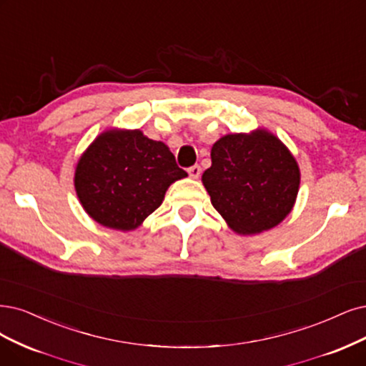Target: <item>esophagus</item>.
<instances>
[{
  "label": "esophagus",
  "instance_id": "34e87169",
  "mask_svg": "<svg viewBox=\"0 0 366 366\" xmlns=\"http://www.w3.org/2000/svg\"><path fill=\"white\" fill-rule=\"evenodd\" d=\"M200 172H202V169H200L199 164H194V166H192V167H188V173H190V176H192V178H194V179L199 178Z\"/></svg>",
  "mask_w": 366,
  "mask_h": 366
}]
</instances>
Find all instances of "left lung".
Returning a JSON list of instances; mask_svg holds the SVG:
<instances>
[{
  "mask_svg": "<svg viewBox=\"0 0 366 366\" xmlns=\"http://www.w3.org/2000/svg\"><path fill=\"white\" fill-rule=\"evenodd\" d=\"M212 164L202 181L235 232L258 234L291 212L300 170L282 142L267 131L224 135L211 149Z\"/></svg>",
  "mask_w": 366,
  "mask_h": 366,
  "instance_id": "obj_1",
  "label": "left lung"
}]
</instances>
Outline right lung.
<instances>
[{
    "mask_svg": "<svg viewBox=\"0 0 366 366\" xmlns=\"http://www.w3.org/2000/svg\"><path fill=\"white\" fill-rule=\"evenodd\" d=\"M187 172L169 147L139 131H107L81 157L75 190L81 205L102 226L131 231L161 204Z\"/></svg>",
    "mask_w": 366,
    "mask_h": 366,
    "instance_id": "add662e5",
    "label": "right lung"
}]
</instances>
